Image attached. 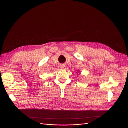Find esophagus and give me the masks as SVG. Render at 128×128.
I'll return each instance as SVG.
<instances>
[{"mask_svg": "<svg viewBox=\"0 0 128 128\" xmlns=\"http://www.w3.org/2000/svg\"><path fill=\"white\" fill-rule=\"evenodd\" d=\"M64 65H61V66H60V68H64Z\"/></svg>", "mask_w": 128, "mask_h": 128, "instance_id": "34e87169", "label": "esophagus"}]
</instances>
